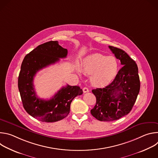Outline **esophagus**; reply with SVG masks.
<instances>
[{
  "instance_id": "esophagus-1",
  "label": "esophagus",
  "mask_w": 158,
  "mask_h": 158,
  "mask_svg": "<svg viewBox=\"0 0 158 158\" xmlns=\"http://www.w3.org/2000/svg\"><path fill=\"white\" fill-rule=\"evenodd\" d=\"M82 91H83V93H88V92L89 91V90L88 88H87V87H84V88L82 89Z\"/></svg>"
}]
</instances>
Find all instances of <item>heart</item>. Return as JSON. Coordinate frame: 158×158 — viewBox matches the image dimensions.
<instances>
[{
    "mask_svg": "<svg viewBox=\"0 0 158 158\" xmlns=\"http://www.w3.org/2000/svg\"><path fill=\"white\" fill-rule=\"evenodd\" d=\"M82 70L90 75V82L96 87L109 85L115 79L118 71V63L113 57H106L101 54H93L86 57L81 64V69L76 67V71L81 74Z\"/></svg>",
    "mask_w": 158,
    "mask_h": 158,
    "instance_id": "b5f03b06",
    "label": "heart"
}]
</instances>
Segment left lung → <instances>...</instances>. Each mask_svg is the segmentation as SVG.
<instances>
[{
  "instance_id": "8db88e82",
  "label": "left lung",
  "mask_w": 158,
  "mask_h": 158,
  "mask_svg": "<svg viewBox=\"0 0 158 158\" xmlns=\"http://www.w3.org/2000/svg\"><path fill=\"white\" fill-rule=\"evenodd\" d=\"M109 48L123 67L109 85L92 90L96 104L91 113L101 121H115L129 113L140 90L136 63L123 50L110 46Z\"/></svg>"
}]
</instances>
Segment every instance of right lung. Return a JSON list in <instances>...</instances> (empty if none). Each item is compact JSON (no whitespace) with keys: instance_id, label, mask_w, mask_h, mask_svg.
Here are the masks:
<instances>
[{"instance_id":"obj_1","label":"right lung","mask_w":158,"mask_h":158,"mask_svg":"<svg viewBox=\"0 0 158 158\" xmlns=\"http://www.w3.org/2000/svg\"><path fill=\"white\" fill-rule=\"evenodd\" d=\"M67 55V50L61 47L58 41H49L39 45L22 61L18 78L22 104L29 115L42 122L53 123L65 118L74 98L83 93L79 86L67 84L49 100L40 99L36 95L33 84L36 73Z\"/></svg>"}]
</instances>
